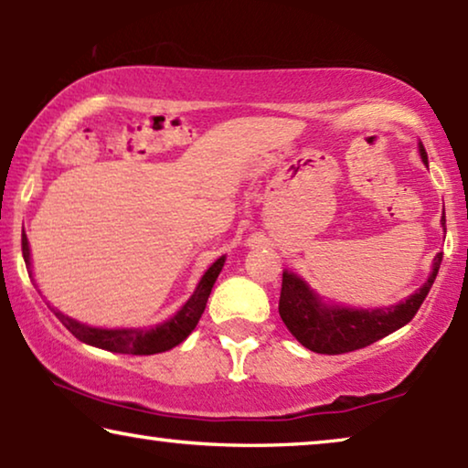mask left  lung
Segmentation results:
<instances>
[{"instance_id": "left-lung-1", "label": "left lung", "mask_w": 468, "mask_h": 468, "mask_svg": "<svg viewBox=\"0 0 468 468\" xmlns=\"http://www.w3.org/2000/svg\"><path fill=\"white\" fill-rule=\"evenodd\" d=\"M420 155L428 164L424 146L420 144ZM445 228V215H443ZM443 253H437L432 272L424 285L405 303L389 306V309H343V306H328L309 290V285L296 274L283 272L279 298V315L287 330L315 354L338 356L349 351L368 347L379 338L392 335L394 330L411 322L420 311L428 292L437 279Z\"/></svg>"}]
</instances>
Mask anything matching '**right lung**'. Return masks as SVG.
Masks as SVG:
<instances>
[{"label":"right lung","mask_w":468,"mask_h":468,"mask_svg":"<svg viewBox=\"0 0 468 468\" xmlns=\"http://www.w3.org/2000/svg\"><path fill=\"white\" fill-rule=\"evenodd\" d=\"M21 247H23V258L27 268L31 266L29 261V242L27 236H21ZM223 261L226 258H219L213 266L204 272L200 283H197L194 296H191L181 311L176 313L175 317L168 319V322L157 325V328L151 330H104V328H91V325H85L76 319H69L63 315L61 311L53 309L57 319L66 325V328L72 332V335L79 338V341L93 345V347L112 351V354H132V356H151V354H162V351H168L176 347L178 343H183L185 338L191 335V330L196 328L197 322H200L204 309H207L210 290H213L217 277H219ZM34 279V277H31Z\"/></svg>","instance_id":"obj_1"}]
</instances>
